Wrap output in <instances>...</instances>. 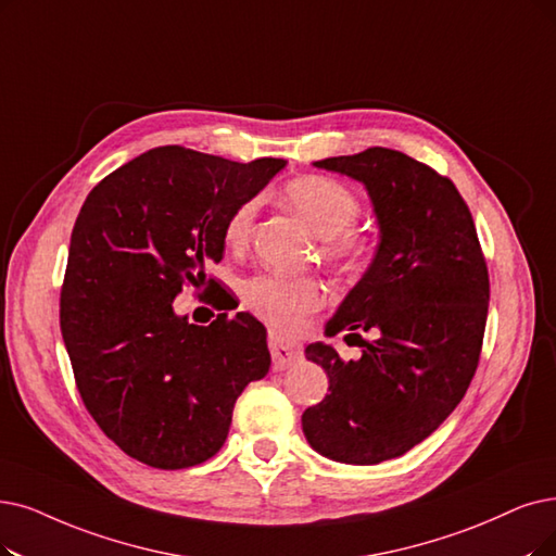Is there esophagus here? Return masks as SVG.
Returning <instances> with one entry per match:
<instances>
[{
  "mask_svg": "<svg viewBox=\"0 0 556 556\" xmlns=\"http://www.w3.org/2000/svg\"><path fill=\"white\" fill-rule=\"evenodd\" d=\"M269 351H271V358H274V369H280V371L296 365L301 361V355H303L299 344L282 340L280 336H276V332H271V336H269Z\"/></svg>",
  "mask_w": 556,
  "mask_h": 556,
  "instance_id": "obj_1",
  "label": "esophagus"
}]
</instances>
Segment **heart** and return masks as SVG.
I'll use <instances>...</instances> for the list:
<instances>
[{
    "label": "heart",
    "instance_id": "b5f03b06",
    "mask_svg": "<svg viewBox=\"0 0 556 556\" xmlns=\"http://www.w3.org/2000/svg\"><path fill=\"white\" fill-rule=\"evenodd\" d=\"M290 205L319 239H324V257L342 271H355L369 260V241L351 230L361 216V201L346 185L336 177L303 175L282 191ZM257 201L237 205L226 224V239L232 247L247 241ZM243 305L255 317L282 332H296L305 319L321 305V287L309 278H287L278 274H257L241 287Z\"/></svg>",
    "mask_w": 556,
    "mask_h": 556
}]
</instances>
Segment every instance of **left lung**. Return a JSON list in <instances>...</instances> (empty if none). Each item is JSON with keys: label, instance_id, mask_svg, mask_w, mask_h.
I'll return each instance as SVG.
<instances>
[{"label": "left lung", "instance_id": "1", "mask_svg": "<svg viewBox=\"0 0 556 556\" xmlns=\"http://www.w3.org/2000/svg\"><path fill=\"white\" fill-rule=\"evenodd\" d=\"M315 166L365 185L381 235L326 326L330 338L349 330L374 340H363L358 361L321 342L305 349L328 374V394L303 413V433L332 460L374 465L419 445L460 404L479 365L491 282L470 207L450 177L390 148Z\"/></svg>", "mask_w": 556, "mask_h": 556}]
</instances>
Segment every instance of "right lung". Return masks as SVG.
<instances>
[{"label":"right lung","mask_w":556,"mask_h":556,"mask_svg":"<svg viewBox=\"0 0 556 556\" xmlns=\"http://www.w3.org/2000/svg\"><path fill=\"white\" fill-rule=\"evenodd\" d=\"M285 164L164 146L109 173L81 205L61 287V336L86 410L150 468L212 458L237 396L271 367L255 317L224 313L195 326L175 315L173 301L185 285L212 294L207 266L224 257L232 210Z\"/></svg>","instance_id":"right-lung-1"}]
</instances>
